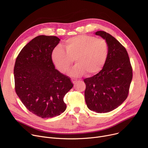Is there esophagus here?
Wrapping results in <instances>:
<instances>
[{
  "instance_id": "1",
  "label": "esophagus",
  "mask_w": 148,
  "mask_h": 148,
  "mask_svg": "<svg viewBox=\"0 0 148 148\" xmlns=\"http://www.w3.org/2000/svg\"><path fill=\"white\" fill-rule=\"evenodd\" d=\"M71 81H72V82H73V84H76L77 82V80L76 79H74V78H72V79H71Z\"/></svg>"
}]
</instances>
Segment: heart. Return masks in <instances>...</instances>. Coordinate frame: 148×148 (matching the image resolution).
Returning a JSON list of instances; mask_svg holds the SVG:
<instances>
[{
    "instance_id": "b5f03b06",
    "label": "heart",
    "mask_w": 148,
    "mask_h": 148,
    "mask_svg": "<svg viewBox=\"0 0 148 148\" xmlns=\"http://www.w3.org/2000/svg\"><path fill=\"white\" fill-rule=\"evenodd\" d=\"M109 47L103 38L88 35H78L67 40L64 49L56 47L51 54V59L61 73L67 72L74 60L77 64L70 72L73 77H79L86 74L93 76L99 73L107 60Z\"/></svg>"
}]
</instances>
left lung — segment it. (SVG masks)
<instances>
[{"label": "left lung", "mask_w": 148, "mask_h": 148, "mask_svg": "<svg viewBox=\"0 0 148 148\" xmlns=\"http://www.w3.org/2000/svg\"><path fill=\"white\" fill-rule=\"evenodd\" d=\"M107 41L109 53L102 70L84 79L86 85L85 99L87 107L97 113L110 112L128 97L132 79V68L125 48L110 34L98 31Z\"/></svg>", "instance_id": "8db88e82"}]
</instances>
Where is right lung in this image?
Returning <instances> with one entry per match:
<instances>
[{
  "instance_id": "1",
  "label": "right lung",
  "mask_w": 148,
  "mask_h": 148,
  "mask_svg": "<svg viewBox=\"0 0 148 148\" xmlns=\"http://www.w3.org/2000/svg\"><path fill=\"white\" fill-rule=\"evenodd\" d=\"M60 41L56 36H37L20 51L15 62L16 92L30 112L42 118L64 112L63 98L73 87L70 77L55 69L51 59Z\"/></svg>"
}]
</instances>
